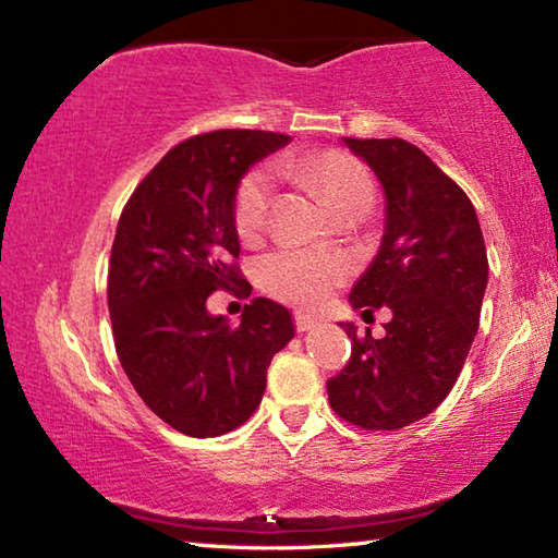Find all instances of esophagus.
I'll use <instances>...</instances> for the list:
<instances>
[{"mask_svg":"<svg viewBox=\"0 0 558 558\" xmlns=\"http://www.w3.org/2000/svg\"><path fill=\"white\" fill-rule=\"evenodd\" d=\"M323 325V319L315 317V315H307V313H298L295 315V327L298 332H310V329H315Z\"/></svg>","mask_w":558,"mask_h":558,"instance_id":"1","label":"esophagus"}]
</instances>
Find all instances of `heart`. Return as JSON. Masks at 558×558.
I'll return each instance as SVG.
<instances>
[{
    "mask_svg": "<svg viewBox=\"0 0 558 558\" xmlns=\"http://www.w3.org/2000/svg\"><path fill=\"white\" fill-rule=\"evenodd\" d=\"M280 172L313 184L335 214L347 204L372 196V182L364 167L354 157L337 153V149L282 162ZM272 184L266 172H251L241 179L233 199V223L243 241L256 239L266 229ZM344 276L347 266L342 260L310 251L286 248L270 253L260 263L263 288L270 295L302 307L323 305Z\"/></svg>",
    "mask_w": 558,
    "mask_h": 558,
    "instance_id": "heart-1",
    "label": "heart"
}]
</instances>
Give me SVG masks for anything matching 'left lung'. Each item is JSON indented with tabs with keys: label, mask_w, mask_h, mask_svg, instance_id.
<instances>
[{
	"label": "left lung",
	"mask_w": 558,
	"mask_h": 558,
	"mask_svg": "<svg viewBox=\"0 0 558 558\" xmlns=\"http://www.w3.org/2000/svg\"><path fill=\"white\" fill-rule=\"evenodd\" d=\"M379 177L386 221L379 253L349 292L354 310L389 307L386 337L352 339V356L327 381L337 415L366 430L426 418L458 381L487 288V251L468 194L405 140L342 137Z\"/></svg>",
	"instance_id": "left-lung-1"
}]
</instances>
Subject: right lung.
<instances>
[{
    "instance_id": "1",
    "label": "right lung",
    "mask_w": 558,
    "mask_h": 558,
    "mask_svg": "<svg viewBox=\"0 0 558 558\" xmlns=\"http://www.w3.org/2000/svg\"><path fill=\"white\" fill-rule=\"evenodd\" d=\"M263 130L189 137L159 159L118 221L108 270L116 352L149 411L192 438L239 428L258 409L270 359L295 337L288 307L253 298L231 327L214 290L248 288L233 199L243 174L288 145Z\"/></svg>"
}]
</instances>
